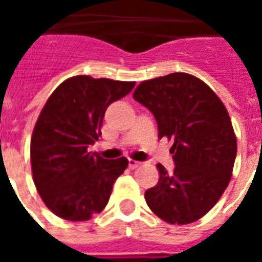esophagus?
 Listing matches in <instances>:
<instances>
[{"label":"esophagus","mask_w":262,"mask_h":262,"mask_svg":"<svg viewBox=\"0 0 262 262\" xmlns=\"http://www.w3.org/2000/svg\"><path fill=\"white\" fill-rule=\"evenodd\" d=\"M140 165H142L140 161H136V160H129V168H130V170H135V168L140 167Z\"/></svg>","instance_id":"obj_1"}]
</instances>
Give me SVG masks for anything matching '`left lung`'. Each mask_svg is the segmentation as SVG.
Wrapping results in <instances>:
<instances>
[{"label": "left lung", "instance_id": "left-lung-1", "mask_svg": "<svg viewBox=\"0 0 262 262\" xmlns=\"http://www.w3.org/2000/svg\"><path fill=\"white\" fill-rule=\"evenodd\" d=\"M133 98L154 115L159 137L172 140L174 172L144 193L148 208L171 225H188L213 208L229 185L237 139L223 102L187 73L143 81Z\"/></svg>", "mask_w": 262, "mask_h": 262}]
</instances>
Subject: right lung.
<instances>
[{
	"label": "right lung",
	"instance_id": "obj_1",
	"mask_svg": "<svg viewBox=\"0 0 262 262\" xmlns=\"http://www.w3.org/2000/svg\"><path fill=\"white\" fill-rule=\"evenodd\" d=\"M133 81L75 75L45 103L31 140L33 182L56 216L82 222L99 213L129 161H109L88 148L101 136L105 111L133 90Z\"/></svg>",
	"mask_w": 262,
	"mask_h": 262
}]
</instances>
